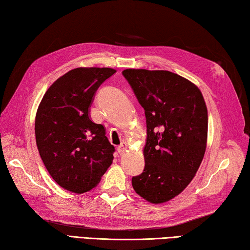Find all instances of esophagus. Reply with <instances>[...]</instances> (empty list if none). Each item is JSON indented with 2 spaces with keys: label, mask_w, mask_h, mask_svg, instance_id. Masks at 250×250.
<instances>
[{
  "label": "esophagus",
  "mask_w": 250,
  "mask_h": 250,
  "mask_svg": "<svg viewBox=\"0 0 250 250\" xmlns=\"http://www.w3.org/2000/svg\"><path fill=\"white\" fill-rule=\"evenodd\" d=\"M117 151H118V154H120V155H124L125 152L127 151V144H126L125 142L122 143L121 145L117 147Z\"/></svg>",
  "instance_id": "obj_1"
}]
</instances>
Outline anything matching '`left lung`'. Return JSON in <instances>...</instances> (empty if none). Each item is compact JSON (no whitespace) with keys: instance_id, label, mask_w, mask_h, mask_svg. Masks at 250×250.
I'll list each match as a JSON object with an SVG mask.
<instances>
[{"instance_id":"obj_1","label":"left lung","mask_w":250,"mask_h":250,"mask_svg":"<svg viewBox=\"0 0 250 250\" xmlns=\"http://www.w3.org/2000/svg\"><path fill=\"white\" fill-rule=\"evenodd\" d=\"M145 109V168L132 178L135 192L150 203L180 194L202 163L208 139V108L198 86L166 70L122 72Z\"/></svg>"}]
</instances>
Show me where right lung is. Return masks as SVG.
<instances>
[{"instance_id":"1","label":"right lung","mask_w":250,"mask_h":250,"mask_svg":"<svg viewBox=\"0 0 250 250\" xmlns=\"http://www.w3.org/2000/svg\"><path fill=\"white\" fill-rule=\"evenodd\" d=\"M116 70L76 68L52 83L39 104L35 135L41 158L63 189L84 193L99 185L115 148L90 120L96 90Z\"/></svg>"}]
</instances>
